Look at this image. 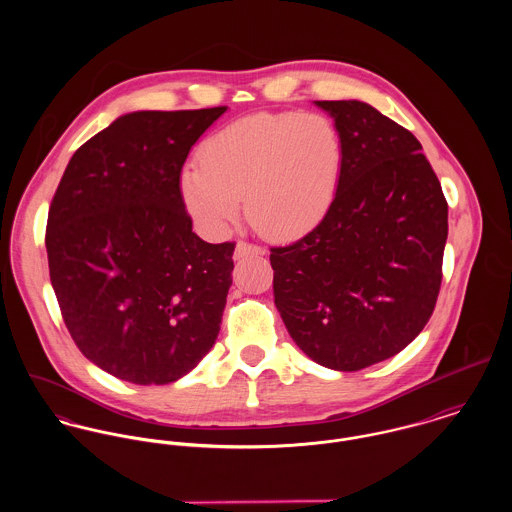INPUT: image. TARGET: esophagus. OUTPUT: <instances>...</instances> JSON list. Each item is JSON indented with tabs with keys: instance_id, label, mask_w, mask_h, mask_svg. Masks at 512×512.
<instances>
[{
	"instance_id": "34e87169",
	"label": "esophagus",
	"mask_w": 512,
	"mask_h": 512,
	"mask_svg": "<svg viewBox=\"0 0 512 512\" xmlns=\"http://www.w3.org/2000/svg\"><path fill=\"white\" fill-rule=\"evenodd\" d=\"M264 250L260 246H254L250 242H244L240 240L236 246H234V258L240 260V258H246V256H262Z\"/></svg>"
}]
</instances>
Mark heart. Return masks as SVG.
Instances as JSON below:
<instances>
[{
  "label": "heart",
  "mask_w": 512,
  "mask_h": 512,
  "mask_svg": "<svg viewBox=\"0 0 512 512\" xmlns=\"http://www.w3.org/2000/svg\"><path fill=\"white\" fill-rule=\"evenodd\" d=\"M343 142L321 114L258 112L240 118L185 165L179 187L189 213L220 232L240 215L268 240H295L327 217L341 179Z\"/></svg>",
  "instance_id": "b5f03b06"
}]
</instances>
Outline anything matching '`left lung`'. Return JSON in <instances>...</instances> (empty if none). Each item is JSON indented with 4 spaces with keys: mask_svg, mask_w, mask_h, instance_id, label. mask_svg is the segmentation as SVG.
I'll list each match as a JSON object with an SVG mask.
<instances>
[{
    "mask_svg": "<svg viewBox=\"0 0 512 512\" xmlns=\"http://www.w3.org/2000/svg\"><path fill=\"white\" fill-rule=\"evenodd\" d=\"M339 130L343 169L317 228L272 248L274 303L317 365L353 372L398 355L430 321L447 201L412 132L361 100H315Z\"/></svg>",
    "mask_w": 512,
    "mask_h": 512,
    "instance_id": "1",
    "label": "left lung"
}]
</instances>
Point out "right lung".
<instances>
[{
    "label": "right lung",
    "mask_w": 512,
    "mask_h": 512,
    "mask_svg": "<svg viewBox=\"0 0 512 512\" xmlns=\"http://www.w3.org/2000/svg\"><path fill=\"white\" fill-rule=\"evenodd\" d=\"M226 106L124 114L74 151L47 220L51 284L80 353L134 384H169L217 341L234 242L193 232L183 163Z\"/></svg>",
    "instance_id": "obj_1"
}]
</instances>
